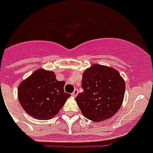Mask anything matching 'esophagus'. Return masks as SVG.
<instances>
[{
    "mask_svg": "<svg viewBox=\"0 0 153 153\" xmlns=\"http://www.w3.org/2000/svg\"><path fill=\"white\" fill-rule=\"evenodd\" d=\"M78 94H79V90H78V89H74V91L72 93V96H73V97H76L77 95H78Z\"/></svg>",
    "mask_w": 153,
    "mask_h": 153,
    "instance_id": "esophagus-1",
    "label": "esophagus"
}]
</instances>
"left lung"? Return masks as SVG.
<instances>
[{
  "label": "left lung",
  "instance_id": "8db88e82",
  "mask_svg": "<svg viewBox=\"0 0 153 153\" xmlns=\"http://www.w3.org/2000/svg\"><path fill=\"white\" fill-rule=\"evenodd\" d=\"M84 92L75 98L84 117L98 123L109 119L121 108L125 81L117 69L94 64L83 74Z\"/></svg>",
  "mask_w": 153,
  "mask_h": 153
}]
</instances>
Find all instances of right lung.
Returning <instances> with one entry per match:
<instances>
[{
	"label": "right lung",
	"instance_id": "right-lung-1",
	"mask_svg": "<svg viewBox=\"0 0 153 153\" xmlns=\"http://www.w3.org/2000/svg\"><path fill=\"white\" fill-rule=\"evenodd\" d=\"M65 81H58L53 71L36 69L18 87V99L30 116L49 120L59 112L69 94L65 93Z\"/></svg>",
	"mask_w": 153,
	"mask_h": 153
}]
</instances>
